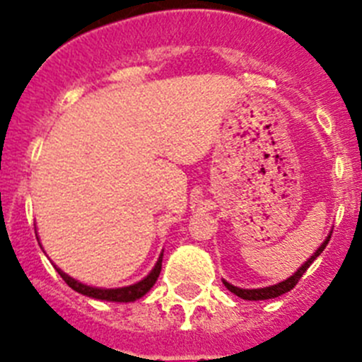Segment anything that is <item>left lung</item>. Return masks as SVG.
Masks as SVG:
<instances>
[{
	"label": "left lung",
	"mask_w": 362,
	"mask_h": 362,
	"mask_svg": "<svg viewBox=\"0 0 362 362\" xmlns=\"http://www.w3.org/2000/svg\"><path fill=\"white\" fill-rule=\"evenodd\" d=\"M330 235H332V232H330ZM330 235H328V238L325 239V243H322V245L319 246L317 250H315V254L310 255V259H306L305 264H303V267H300L299 270H297L296 274H293V276H290L288 279L281 281L279 284H272V286H264V288H252V290L238 288V286H233V284L226 283V281H223V284H225V286L230 290V292L235 293V296L241 297V299H246V300H264V299H274V297L283 296V293L290 292V290H292L293 286H296L297 281H299L300 277H303V274H305V272L310 268V264H312L313 261H315V259H317L319 255L322 254V250H325L326 245H328V241H330Z\"/></svg>",
	"instance_id": "1"
}]
</instances>
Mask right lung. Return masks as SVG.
I'll use <instances>...</instances> for the list:
<instances>
[{
	"label": "right lung",
	"instance_id": "obj_1",
	"mask_svg": "<svg viewBox=\"0 0 362 362\" xmlns=\"http://www.w3.org/2000/svg\"><path fill=\"white\" fill-rule=\"evenodd\" d=\"M161 263H163V254L159 255L158 263L152 268L148 276L145 279H141L139 283L130 284V286H123V288H94V286H88V284H83L79 281L72 279L69 274L62 272L56 267L57 274L63 277L70 288L76 290L78 293H83L86 297H92V299H101V300H114V303H130V300H136L139 297L145 296L150 288H152L156 281H158L159 274H161Z\"/></svg>",
	"mask_w": 362,
	"mask_h": 362
}]
</instances>
